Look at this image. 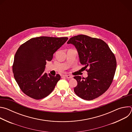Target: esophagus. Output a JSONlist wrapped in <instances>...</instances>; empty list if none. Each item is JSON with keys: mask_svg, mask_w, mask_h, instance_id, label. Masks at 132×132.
Masks as SVG:
<instances>
[{"mask_svg": "<svg viewBox=\"0 0 132 132\" xmlns=\"http://www.w3.org/2000/svg\"><path fill=\"white\" fill-rule=\"evenodd\" d=\"M64 76L65 77H66V78H72V77L71 76H70V75H64Z\"/></svg>", "mask_w": 132, "mask_h": 132, "instance_id": "obj_1", "label": "esophagus"}]
</instances>
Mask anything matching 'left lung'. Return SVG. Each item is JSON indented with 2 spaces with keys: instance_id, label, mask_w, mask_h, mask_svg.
<instances>
[{
  "instance_id": "8db88e82",
  "label": "left lung",
  "mask_w": 132,
  "mask_h": 132,
  "mask_svg": "<svg viewBox=\"0 0 132 132\" xmlns=\"http://www.w3.org/2000/svg\"><path fill=\"white\" fill-rule=\"evenodd\" d=\"M67 44L76 48L80 62L88 72L86 78L73 77L77 81L75 93L86 100L101 96L109 89L114 76L117 67L114 54L103 40L85 35L71 37Z\"/></svg>"
}]
</instances>
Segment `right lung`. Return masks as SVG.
Listing matches in <instances>:
<instances>
[{
  "label": "right lung",
  "mask_w": 132,
  "mask_h": 132,
  "mask_svg": "<svg viewBox=\"0 0 132 132\" xmlns=\"http://www.w3.org/2000/svg\"><path fill=\"white\" fill-rule=\"evenodd\" d=\"M67 40V37H37L19 47L14 55L12 71L18 86L26 95L40 100L53 91L61 76L45 72V65Z\"/></svg>",
  "instance_id": "add662e5"
}]
</instances>
